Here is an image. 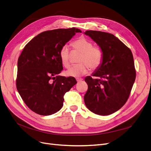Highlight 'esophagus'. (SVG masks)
<instances>
[{
    "mask_svg": "<svg viewBox=\"0 0 151 151\" xmlns=\"http://www.w3.org/2000/svg\"><path fill=\"white\" fill-rule=\"evenodd\" d=\"M82 80H83V79H82V78H76L77 82H80V81H81Z\"/></svg>",
    "mask_w": 151,
    "mask_h": 151,
    "instance_id": "34e87169",
    "label": "esophagus"
}]
</instances>
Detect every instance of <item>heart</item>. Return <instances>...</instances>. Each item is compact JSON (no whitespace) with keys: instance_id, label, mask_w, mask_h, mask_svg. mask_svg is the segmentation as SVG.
Instances as JSON below:
<instances>
[{"instance_id":"b5f03b06","label":"heart","mask_w":151,"mask_h":151,"mask_svg":"<svg viewBox=\"0 0 151 151\" xmlns=\"http://www.w3.org/2000/svg\"><path fill=\"white\" fill-rule=\"evenodd\" d=\"M73 48L81 53L79 58V64L73 65L66 71V75L70 76H79L85 74L89 67L95 70L103 63L104 53L102 48L99 46H93V42L89 39L80 37L72 42ZM59 57L62 65L68 68L70 65V52L68 45H65L61 48Z\"/></svg>"}]
</instances>
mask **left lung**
<instances>
[{"label":"left lung","mask_w":151,"mask_h":151,"mask_svg":"<svg viewBox=\"0 0 151 151\" xmlns=\"http://www.w3.org/2000/svg\"><path fill=\"white\" fill-rule=\"evenodd\" d=\"M85 34L103 51V63L93 76L85 78L88 86L84 96L86 107L96 114L114 113L125 104L134 83L136 72L131 50L114 35L87 30Z\"/></svg>","instance_id":"8db88e82"}]
</instances>
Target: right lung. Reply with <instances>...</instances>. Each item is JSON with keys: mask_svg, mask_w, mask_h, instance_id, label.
Wrapping results in <instances>:
<instances>
[{"mask_svg": "<svg viewBox=\"0 0 151 151\" xmlns=\"http://www.w3.org/2000/svg\"><path fill=\"white\" fill-rule=\"evenodd\" d=\"M78 32L81 31L75 27L43 32L26 45L19 57L17 89L35 113H57L63 106L65 94L76 84L74 77L58 74L63 70L60 50Z\"/></svg>", "mask_w": 151, "mask_h": 151, "instance_id": "add662e5", "label": "right lung"}]
</instances>
